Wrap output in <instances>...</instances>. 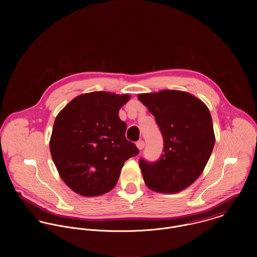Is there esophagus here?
<instances>
[{"label": "esophagus", "instance_id": "esophagus-1", "mask_svg": "<svg viewBox=\"0 0 257 257\" xmlns=\"http://www.w3.org/2000/svg\"><path fill=\"white\" fill-rule=\"evenodd\" d=\"M136 145H137V147H138L140 150H142L145 147V142L144 141H139V142H137Z\"/></svg>", "mask_w": 257, "mask_h": 257}]
</instances>
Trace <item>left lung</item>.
<instances>
[{
  "mask_svg": "<svg viewBox=\"0 0 257 257\" xmlns=\"http://www.w3.org/2000/svg\"><path fill=\"white\" fill-rule=\"evenodd\" d=\"M138 98L154 115L163 138L156 161L140 160L144 180L156 192H180L198 179L212 154L215 135L210 110L182 91L163 90Z\"/></svg>",
  "mask_w": 257,
  "mask_h": 257,
  "instance_id": "1",
  "label": "left lung"
}]
</instances>
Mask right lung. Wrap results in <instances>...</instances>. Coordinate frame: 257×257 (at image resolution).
I'll use <instances>...</instances> for the list:
<instances>
[{"instance_id": "obj_1", "label": "right lung", "mask_w": 257, "mask_h": 257, "mask_svg": "<svg viewBox=\"0 0 257 257\" xmlns=\"http://www.w3.org/2000/svg\"><path fill=\"white\" fill-rule=\"evenodd\" d=\"M128 95L92 92L76 97L54 121L50 152L63 181L83 196H99L117 182L123 163L140 153L118 116Z\"/></svg>"}]
</instances>
